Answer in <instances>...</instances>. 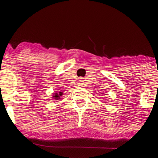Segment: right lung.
Returning <instances> with one entry per match:
<instances>
[{"mask_svg": "<svg viewBox=\"0 0 158 158\" xmlns=\"http://www.w3.org/2000/svg\"><path fill=\"white\" fill-rule=\"evenodd\" d=\"M62 92H59V94L58 93H56L55 94V95H53L52 96V97H53V99H59V98H60V97L61 95H62Z\"/></svg>", "mask_w": 158, "mask_h": 158, "instance_id": "add662e5", "label": "right lung"}]
</instances>
